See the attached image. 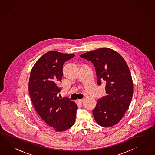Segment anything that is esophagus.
I'll return each instance as SVG.
<instances>
[{
  "label": "esophagus",
  "mask_w": 155,
  "mask_h": 155,
  "mask_svg": "<svg viewBox=\"0 0 155 155\" xmlns=\"http://www.w3.org/2000/svg\"><path fill=\"white\" fill-rule=\"evenodd\" d=\"M78 101L79 102H83L84 101V99H81V100H78Z\"/></svg>",
  "instance_id": "34e87169"
}]
</instances>
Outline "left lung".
<instances>
[{
	"label": "left lung",
	"instance_id": "8db88e82",
	"mask_svg": "<svg viewBox=\"0 0 155 155\" xmlns=\"http://www.w3.org/2000/svg\"><path fill=\"white\" fill-rule=\"evenodd\" d=\"M80 57L94 64L98 85L106 82V95L98 100L92 111L94 120L104 127L117 124L132 98L133 83L128 65L119 53L109 48L98 49Z\"/></svg>",
	"mask_w": 155,
	"mask_h": 155
}]
</instances>
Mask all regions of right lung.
Wrapping results in <instances>:
<instances>
[{"label": "right lung", "instance_id": "add662e5", "mask_svg": "<svg viewBox=\"0 0 155 155\" xmlns=\"http://www.w3.org/2000/svg\"><path fill=\"white\" fill-rule=\"evenodd\" d=\"M75 56L51 51L43 55L31 71L28 91L35 109L42 119L62 132L75 123L78 106L69 98L58 97L64 63Z\"/></svg>", "mask_w": 155, "mask_h": 155}]
</instances>
